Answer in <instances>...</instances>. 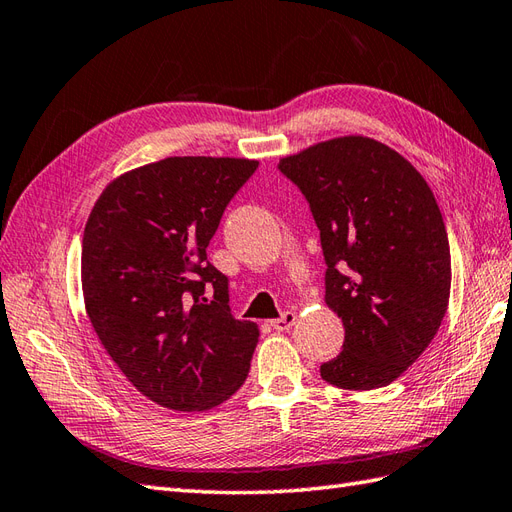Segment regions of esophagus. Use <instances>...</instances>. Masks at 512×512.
<instances>
[{
	"mask_svg": "<svg viewBox=\"0 0 512 512\" xmlns=\"http://www.w3.org/2000/svg\"><path fill=\"white\" fill-rule=\"evenodd\" d=\"M295 313H284L280 319H273L271 321V328L276 330V332H284V330H289L293 323H295Z\"/></svg>",
	"mask_w": 512,
	"mask_h": 512,
	"instance_id": "esophagus-1",
	"label": "esophagus"
}]
</instances>
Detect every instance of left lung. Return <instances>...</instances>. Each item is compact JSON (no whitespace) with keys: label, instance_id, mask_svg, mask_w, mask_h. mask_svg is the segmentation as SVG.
Masks as SVG:
<instances>
[{"label":"left lung","instance_id":"1","mask_svg":"<svg viewBox=\"0 0 512 512\" xmlns=\"http://www.w3.org/2000/svg\"><path fill=\"white\" fill-rule=\"evenodd\" d=\"M319 228L326 302L341 354L321 365L339 389L391 384L434 339L452 282L439 204L410 162L367 136H343L280 160Z\"/></svg>","mask_w":512,"mask_h":512}]
</instances>
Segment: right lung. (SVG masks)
<instances>
[{
  "mask_svg": "<svg viewBox=\"0 0 512 512\" xmlns=\"http://www.w3.org/2000/svg\"><path fill=\"white\" fill-rule=\"evenodd\" d=\"M256 160L176 156L106 186L86 221V313L136 389L193 413L245 382L258 343L254 321L234 319L228 276L206 247Z\"/></svg>",
  "mask_w": 512,
  "mask_h": 512,
  "instance_id": "1",
  "label": "right lung"
}]
</instances>
